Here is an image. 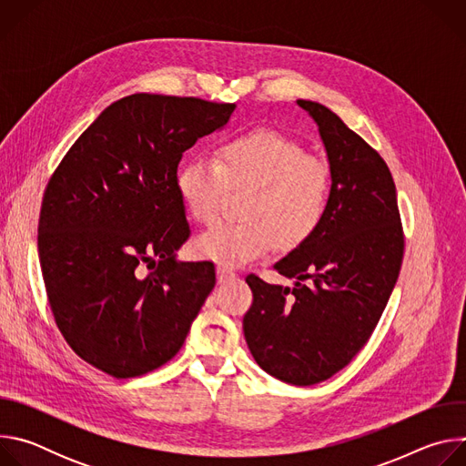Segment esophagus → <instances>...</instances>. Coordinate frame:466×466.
I'll use <instances>...</instances> for the list:
<instances>
[{"mask_svg": "<svg viewBox=\"0 0 466 466\" xmlns=\"http://www.w3.org/2000/svg\"><path fill=\"white\" fill-rule=\"evenodd\" d=\"M218 280L219 282H227V280H232V279H236V273H232L230 269H225V268H218Z\"/></svg>", "mask_w": 466, "mask_h": 466, "instance_id": "esophagus-1", "label": "esophagus"}]
</instances>
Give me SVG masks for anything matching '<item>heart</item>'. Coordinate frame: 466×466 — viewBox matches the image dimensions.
<instances>
[{
  "label": "heart",
  "instance_id": "obj_1",
  "mask_svg": "<svg viewBox=\"0 0 466 466\" xmlns=\"http://www.w3.org/2000/svg\"><path fill=\"white\" fill-rule=\"evenodd\" d=\"M245 186L243 221L218 223L195 239L198 254L227 268L265 256L275 243L291 250L309 239L328 212L331 175L322 158L271 128L227 138L214 160L193 157L175 175V191L197 223L214 221L225 187Z\"/></svg>",
  "mask_w": 466,
  "mask_h": 466
}]
</instances>
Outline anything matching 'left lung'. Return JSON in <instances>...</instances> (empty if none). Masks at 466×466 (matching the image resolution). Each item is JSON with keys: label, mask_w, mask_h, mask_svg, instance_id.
<instances>
[{"label": "left lung", "mask_w": 466, "mask_h": 466, "mask_svg": "<svg viewBox=\"0 0 466 466\" xmlns=\"http://www.w3.org/2000/svg\"><path fill=\"white\" fill-rule=\"evenodd\" d=\"M297 105L319 127L329 205L317 232L275 263L293 288L245 279L252 306L243 334L265 372L313 385L347 367L369 341L402 268L404 232L383 158L324 105Z\"/></svg>", "instance_id": "left-lung-1"}]
</instances>
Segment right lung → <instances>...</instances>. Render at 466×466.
<instances>
[{
	"label": "right lung",
	"mask_w": 466,
	"mask_h": 466,
	"mask_svg": "<svg viewBox=\"0 0 466 466\" xmlns=\"http://www.w3.org/2000/svg\"><path fill=\"white\" fill-rule=\"evenodd\" d=\"M234 108L132 94L99 114L47 182L38 258L55 322L79 358L114 378L167 363L216 286L214 263L177 259L189 225L175 175L182 153Z\"/></svg>",
	"instance_id": "add662e5"
}]
</instances>
